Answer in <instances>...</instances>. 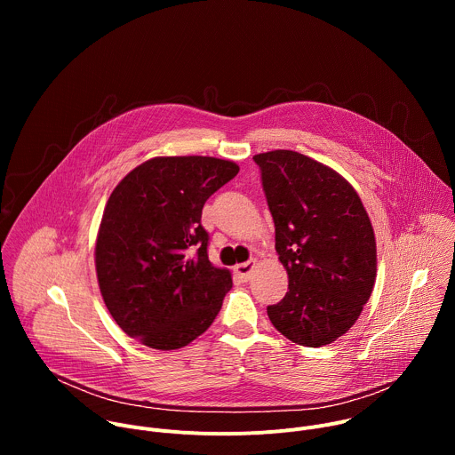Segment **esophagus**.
I'll list each match as a JSON object with an SVG mask.
<instances>
[{
    "label": "esophagus",
    "instance_id": "1",
    "mask_svg": "<svg viewBox=\"0 0 455 455\" xmlns=\"http://www.w3.org/2000/svg\"><path fill=\"white\" fill-rule=\"evenodd\" d=\"M253 268H255V261H246V263H239V265H235V274H237V277L241 279V281H248L250 279V275H251V272H253Z\"/></svg>",
    "mask_w": 455,
    "mask_h": 455
}]
</instances>
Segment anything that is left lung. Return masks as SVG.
<instances>
[{
  "label": "left lung",
  "mask_w": 455,
  "mask_h": 455,
  "mask_svg": "<svg viewBox=\"0 0 455 455\" xmlns=\"http://www.w3.org/2000/svg\"><path fill=\"white\" fill-rule=\"evenodd\" d=\"M253 160L288 272V291L268 306V316L299 346H328L358 320L376 281L367 211L344 176L306 155L277 149Z\"/></svg>",
  "instance_id": "obj_1"
}]
</instances>
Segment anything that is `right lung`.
Returning <instances> with one entry per match:
<instances>
[{
    "instance_id": "1",
    "label": "right lung",
    "mask_w": 455,
    "mask_h": 455,
    "mask_svg": "<svg viewBox=\"0 0 455 455\" xmlns=\"http://www.w3.org/2000/svg\"><path fill=\"white\" fill-rule=\"evenodd\" d=\"M239 172L212 156H156L125 174L95 243L104 304L125 335L171 351L205 333L232 275L209 261L202 211Z\"/></svg>"
}]
</instances>
